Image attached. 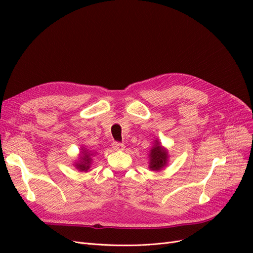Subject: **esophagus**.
Listing matches in <instances>:
<instances>
[{
    "label": "esophagus",
    "instance_id": "1",
    "mask_svg": "<svg viewBox=\"0 0 253 253\" xmlns=\"http://www.w3.org/2000/svg\"><path fill=\"white\" fill-rule=\"evenodd\" d=\"M112 145H113V149H114L115 151H122V150H125V144H124V143L114 142Z\"/></svg>",
    "mask_w": 253,
    "mask_h": 253
}]
</instances>
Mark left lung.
<instances>
[{"instance_id": "8db88e82", "label": "left lung", "mask_w": 253, "mask_h": 253, "mask_svg": "<svg viewBox=\"0 0 253 253\" xmlns=\"http://www.w3.org/2000/svg\"><path fill=\"white\" fill-rule=\"evenodd\" d=\"M169 163V152L163 147L158 139L153 142L151 150L149 151V169L151 171H162Z\"/></svg>"}]
</instances>
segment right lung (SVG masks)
<instances>
[{
	"instance_id": "add662e5",
	"label": "right lung",
	"mask_w": 253,
	"mask_h": 253,
	"mask_svg": "<svg viewBox=\"0 0 253 253\" xmlns=\"http://www.w3.org/2000/svg\"><path fill=\"white\" fill-rule=\"evenodd\" d=\"M97 154V152H93L88 150L85 147H81L79 156L76 160V163L73 164L74 167L80 172H88L90 171L91 164H93V158Z\"/></svg>"
}]
</instances>
